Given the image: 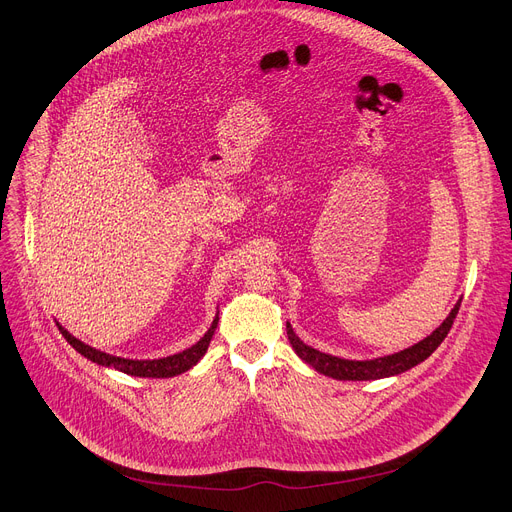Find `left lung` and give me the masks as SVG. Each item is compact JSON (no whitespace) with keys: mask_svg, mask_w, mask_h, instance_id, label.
<instances>
[{"mask_svg":"<svg viewBox=\"0 0 512 512\" xmlns=\"http://www.w3.org/2000/svg\"><path fill=\"white\" fill-rule=\"evenodd\" d=\"M461 300L453 306V310L449 312V316L439 324V329H435L427 339L418 341L416 345L386 355V357H376V359H365V361H355V359H341L329 353L316 351L312 347H308L304 341H300V337L294 333L292 324L288 322V339L294 347V351L298 353V357L302 361H306L308 365H312L318 374H324L335 380H351V382H363V380H380V378H390V376H398L402 371L418 365L421 361H425L447 337L451 324L457 316Z\"/></svg>","mask_w":512,"mask_h":512,"instance_id":"8db88e82","label":"left lung"}]
</instances>
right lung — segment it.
Here are the masks:
<instances>
[{"mask_svg": "<svg viewBox=\"0 0 512 512\" xmlns=\"http://www.w3.org/2000/svg\"><path fill=\"white\" fill-rule=\"evenodd\" d=\"M57 327H59L61 335L67 339V343L75 351H79L83 357H87L89 361H94L98 365L114 367V369L122 371V374L136 376V378H173V376L183 374V371L192 369L204 357V353L208 351V345L212 341V335H214V331L218 327V314L212 320L208 333L196 345H192L190 349H185L181 353H175V355H169V357H161V359H124V357H116V355L98 351L94 347L81 343L69 331H65L61 324H57Z\"/></svg>", "mask_w": 512, "mask_h": 512, "instance_id": "obj_1", "label": "right lung"}]
</instances>
